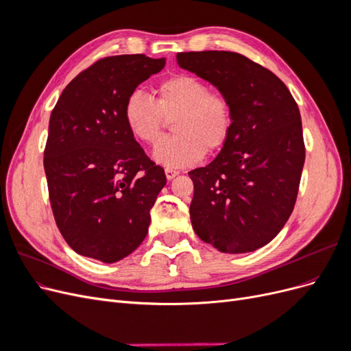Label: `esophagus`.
Here are the masks:
<instances>
[{
  "instance_id": "34e87169",
  "label": "esophagus",
  "mask_w": 351,
  "mask_h": 351,
  "mask_svg": "<svg viewBox=\"0 0 351 351\" xmlns=\"http://www.w3.org/2000/svg\"><path fill=\"white\" fill-rule=\"evenodd\" d=\"M165 176H167V178L168 180H173V178H176L177 176H178V171L177 169H174V168H165Z\"/></svg>"
}]
</instances>
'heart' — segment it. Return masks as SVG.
<instances>
[{"mask_svg": "<svg viewBox=\"0 0 351 351\" xmlns=\"http://www.w3.org/2000/svg\"><path fill=\"white\" fill-rule=\"evenodd\" d=\"M174 136L156 146L155 161L168 168L196 164L205 152H217L226 145L232 129L228 98L209 90L208 83L192 74H176L159 83L156 101L142 89L129 93L123 119L134 139L155 145L167 119H173Z\"/></svg>", "mask_w": 351, "mask_h": 351, "instance_id": "heart-1", "label": "heart"}]
</instances>
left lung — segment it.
Returning <instances> with one entry per match:
<instances>
[{
  "instance_id": "8db88e82",
  "label": "left lung",
  "mask_w": 351,
  "mask_h": 351,
  "mask_svg": "<svg viewBox=\"0 0 351 351\" xmlns=\"http://www.w3.org/2000/svg\"><path fill=\"white\" fill-rule=\"evenodd\" d=\"M178 66L224 93L232 129L217 158L190 171L196 234L224 253L268 244L289 221L304 164L300 111L272 71L237 52H180Z\"/></svg>"
}]
</instances>
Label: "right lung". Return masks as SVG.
<instances>
[{
    "mask_svg": "<svg viewBox=\"0 0 351 351\" xmlns=\"http://www.w3.org/2000/svg\"><path fill=\"white\" fill-rule=\"evenodd\" d=\"M165 58H102L62 90L51 112L44 168L60 232L82 256L119 262L139 247L167 184L123 119L124 102Z\"/></svg>",
    "mask_w": 351,
    "mask_h": 351,
    "instance_id": "obj_1",
    "label": "right lung"
}]
</instances>
